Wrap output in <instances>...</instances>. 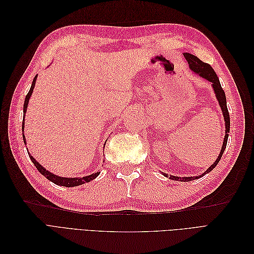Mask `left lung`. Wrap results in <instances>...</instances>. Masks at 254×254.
<instances>
[{"instance_id": "obj_1", "label": "left lung", "mask_w": 254, "mask_h": 254, "mask_svg": "<svg viewBox=\"0 0 254 254\" xmlns=\"http://www.w3.org/2000/svg\"><path fill=\"white\" fill-rule=\"evenodd\" d=\"M183 56L186 57L188 64H189V66H190V70L191 72H193L196 75H198L199 77H201L203 79H206L207 81L211 82V86H212V88L214 90L215 96H216V98H217L219 107H220L221 112H222V115H224L225 128H226V133H225V137H224V142H222L221 150L219 152L218 158L216 159V161H215V162L209 168H207V170L203 174L199 175V176H193V177H191V176L190 177H177V176L170 175V179H172V180L187 182V181H191V180H196L198 178H201V177H203L207 173H210L213 170V168H215V166L218 164L219 160L221 159L222 153H224V151L226 149L227 142H228V136H229V131H230V115H229L228 108H227V99H226L225 91L222 90L221 84L219 82V78L217 77L216 73H215V71L213 70V67L210 64L203 63V61H201L200 59L197 58L196 56L191 55V54L184 53ZM163 176L168 177L167 174H165V173H163Z\"/></svg>"}]
</instances>
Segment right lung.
Segmentation results:
<instances>
[{
    "label": "right lung",
    "instance_id": "right-lung-1",
    "mask_svg": "<svg viewBox=\"0 0 254 254\" xmlns=\"http://www.w3.org/2000/svg\"><path fill=\"white\" fill-rule=\"evenodd\" d=\"M36 80H37V75L35 76V78L33 80V83H32V87H30L28 93L25 97V101H24V106H23V122H22V134H23V140H24V144H26V140H25V136H24V121H25V114H26V110H27V107H28V102L30 99V96H32L33 94V91H34V88H35V84H36ZM28 152V151H27ZM28 156L30 158V160H32V162L34 163V165L37 167V170L39 171V173H41L45 178L49 179L50 181H52L53 183L57 184V186H60V187H65V188H73V187H78V186H81V184L83 183H87L91 180L95 179L96 177L101 174V172H96L94 174H91L89 176H84V177H74V178H67V177H61V176H58V175H55L51 173L50 171H48L47 168H44L39 162H37L36 159L30 155V153L28 152Z\"/></svg>",
    "mask_w": 254,
    "mask_h": 254
}]
</instances>
